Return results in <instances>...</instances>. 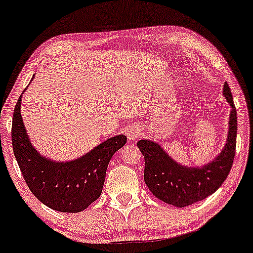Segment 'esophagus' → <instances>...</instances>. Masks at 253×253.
Returning <instances> with one entry per match:
<instances>
[{
	"label": "esophagus",
	"instance_id": "34e87169",
	"mask_svg": "<svg viewBox=\"0 0 253 253\" xmlns=\"http://www.w3.org/2000/svg\"><path fill=\"white\" fill-rule=\"evenodd\" d=\"M126 134L128 136L129 140H136V139L141 135V130L136 126H129V128L127 129Z\"/></svg>",
	"mask_w": 253,
	"mask_h": 253
}]
</instances>
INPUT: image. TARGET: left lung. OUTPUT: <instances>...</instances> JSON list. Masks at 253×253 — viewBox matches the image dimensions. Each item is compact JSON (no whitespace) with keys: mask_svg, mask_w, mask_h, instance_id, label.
<instances>
[{"mask_svg":"<svg viewBox=\"0 0 253 253\" xmlns=\"http://www.w3.org/2000/svg\"><path fill=\"white\" fill-rule=\"evenodd\" d=\"M223 97L231 104L228 132L221 152L210 163L190 167L178 163L157 141L141 139L138 147L145 158L144 181L157 199L173 207H187L206 199L221 187L233 164L237 140V110L228 84Z\"/></svg>","mask_w":253,"mask_h":253,"instance_id":"8db88e82","label":"left lung"}]
</instances>
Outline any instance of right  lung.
<instances>
[{"label": "right lung", "instance_id": "1", "mask_svg": "<svg viewBox=\"0 0 253 253\" xmlns=\"http://www.w3.org/2000/svg\"><path fill=\"white\" fill-rule=\"evenodd\" d=\"M22 94L14 110L11 143L28 188L51 210L63 213L84 211L100 197L109 161L126 144V135L112 136L76 159L54 161L32 144L21 117Z\"/></svg>", "mask_w": 253, "mask_h": 253}]
</instances>
